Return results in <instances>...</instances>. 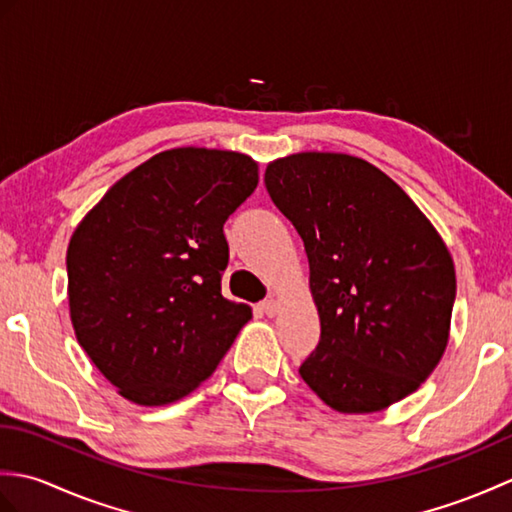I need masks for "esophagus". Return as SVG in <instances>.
<instances>
[{"instance_id":"obj_1","label":"esophagus","mask_w":512,"mask_h":512,"mask_svg":"<svg viewBox=\"0 0 512 512\" xmlns=\"http://www.w3.org/2000/svg\"><path fill=\"white\" fill-rule=\"evenodd\" d=\"M259 308H262L266 317H275V314L279 312V303L275 299H266V301H262V306Z\"/></svg>"}]
</instances>
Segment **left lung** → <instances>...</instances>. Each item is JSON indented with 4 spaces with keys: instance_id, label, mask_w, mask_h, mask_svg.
Listing matches in <instances>:
<instances>
[{
    "instance_id": "1",
    "label": "left lung",
    "mask_w": 512,
    "mask_h": 512,
    "mask_svg": "<svg viewBox=\"0 0 512 512\" xmlns=\"http://www.w3.org/2000/svg\"><path fill=\"white\" fill-rule=\"evenodd\" d=\"M264 182L306 246L321 319L301 378L341 413L413 394L451 330L455 268L436 228L363 158L303 151L270 162Z\"/></svg>"
}]
</instances>
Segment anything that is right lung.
Returning <instances> with one entry per match:
<instances>
[{"label":"right lung","mask_w":512,"mask_h":512,"mask_svg":"<svg viewBox=\"0 0 512 512\" xmlns=\"http://www.w3.org/2000/svg\"><path fill=\"white\" fill-rule=\"evenodd\" d=\"M259 182L237 151L178 147L129 171L76 226V341L123 398L158 407L209 378L253 317L222 297L224 222Z\"/></svg>","instance_id":"1"}]
</instances>
